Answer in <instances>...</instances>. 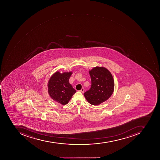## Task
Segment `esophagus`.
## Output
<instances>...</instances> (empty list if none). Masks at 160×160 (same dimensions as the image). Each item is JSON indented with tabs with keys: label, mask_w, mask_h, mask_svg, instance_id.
Returning a JSON list of instances; mask_svg holds the SVG:
<instances>
[{
	"label": "esophagus",
	"mask_w": 160,
	"mask_h": 160,
	"mask_svg": "<svg viewBox=\"0 0 160 160\" xmlns=\"http://www.w3.org/2000/svg\"><path fill=\"white\" fill-rule=\"evenodd\" d=\"M84 91H85V89H84V88H81V89L80 90V92H81L82 93H84Z\"/></svg>",
	"instance_id": "obj_1"
}]
</instances>
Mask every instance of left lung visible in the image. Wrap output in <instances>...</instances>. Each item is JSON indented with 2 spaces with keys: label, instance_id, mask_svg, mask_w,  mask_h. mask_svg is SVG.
<instances>
[{
  "label": "left lung",
  "instance_id": "left-lung-1",
  "mask_svg": "<svg viewBox=\"0 0 160 160\" xmlns=\"http://www.w3.org/2000/svg\"><path fill=\"white\" fill-rule=\"evenodd\" d=\"M89 72L92 85L84 95L90 104L97 106L107 101L112 95L114 82L111 73L105 68L96 67Z\"/></svg>",
  "mask_w": 160,
  "mask_h": 160
}]
</instances>
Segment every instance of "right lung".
I'll return each mask as SVG.
<instances>
[{
  "label": "right lung",
  "mask_w": 160,
  "mask_h": 160,
  "mask_svg": "<svg viewBox=\"0 0 160 160\" xmlns=\"http://www.w3.org/2000/svg\"><path fill=\"white\" fill-rule=\"evenodd\" d=\"M72 72L61 73L56 72L50 78L48 83V92L53 100L62 105L68 103L76 92L68 82Z\"/></svg>",
  "instance_id": "add662e5"
}]
</instances>
